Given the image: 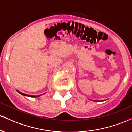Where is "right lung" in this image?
<instances>
[{
  "label": "right lung",
  "mask_w": 132,
  "mask_h": 132,
  "mask_svg": "<svg viewBox=\"0 0 132 132\" xmlns=\"http://www.w3.org/2000/svg\"><path fill=\"white\" fill-rule=\"evenodd\" d=\"M20 94H21V95H24V96H29V97H32V98H36V97H39L40 96V95H37V96H33V95H26V94H24V93H22L20 92H18Z\"/></svg>",
  "instance_id": "right-lung-1"
}]
</instances>
